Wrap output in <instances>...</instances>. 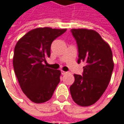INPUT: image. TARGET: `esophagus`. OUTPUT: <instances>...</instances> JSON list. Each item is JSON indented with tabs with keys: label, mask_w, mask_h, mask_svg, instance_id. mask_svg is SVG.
<instances>
[{
	"label": "esophagus",
	"mask_w": 124,
	"mask_h": 124,
	"mask_svg": "<svg viewBox=\"0 0 124 124\" xmlns=\"http://www.w3.org/2000/svg\"><path fill=\"white\" fill-rule=\"evenodd\" d=\"M61 73H62V75H65V74L68 73V72H67V71H61Z\"/></svg>",
	"instance_id": "34e87169"
}]
</instances>
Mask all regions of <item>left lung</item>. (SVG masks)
<instances>
[{"label": "left lung", "mask_w": 124, "mask_h": 124, "mask_svg": "<svg viewBox=\"0 0 124 124\" xmlns=\"http://www.w3.org/2000/svg\"><path fill=\"white\" fill-rule=\"evenodd\" d=\"M78 46V63L85 62L83 75L74 74L70 87L73 101L80 106L93 105L101 98L110 80L114 69L110 46L96 31L71 30Z\"/></svg>", "instance_id": "1"}]
</instances>
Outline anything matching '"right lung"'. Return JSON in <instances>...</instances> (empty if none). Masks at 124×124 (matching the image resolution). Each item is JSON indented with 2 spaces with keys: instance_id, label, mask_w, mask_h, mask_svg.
<instances>
[{
  "instance_id": "add662e5",
  "label": "right lung",
  "mask_w": 124,
  "mask_h": 124,
  "mask_svg": "<svg viewBox=\"0 0 124 124\" xmlns=\"http://www.w3.org/2000/svg\"><path fill=\"white\" fill-rule=\"evenodd\" d=\"M66 29L39 28L20 39L14 48L13 67L20 87L27 97L36 103L51 99L60 81L59 70L46 67L52 42Z\"/></svg>"
}]
</instances>
